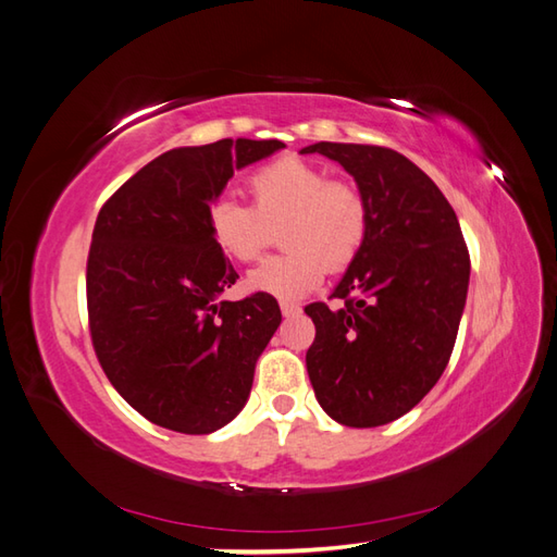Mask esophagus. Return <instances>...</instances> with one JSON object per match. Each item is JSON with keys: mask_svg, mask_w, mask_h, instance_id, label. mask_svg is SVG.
Listing matches in <instances>:
<instances>
[{"mask_svg": "<svg viewBox=\"0 0 557 557\" xmlns=\"http://www.w3.org/2000/svg\"><path fill=\"white\" fill-rule=\"evenodd\" d=\"M278 307H281L283 317H295V314H300V311H302V307L295 305V302H281Z\"/></svg>", "mask_w": 557, "mask_h": 557, "instance_id": "obj_1", "label": "esophagus"}]
</instances>
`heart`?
<instances>
[{
	"instance_id": "b5f03b06",
	"label": "heart",
	"mask_w": 557,
	"mask_h": 557,
	"mask_svg": "<svg viewBox=\"0 0 557 557\" xmlns=\"http://www.w3.org/2000/svg\"><path fill=\"white\" fill-rule=\"evenodd\" d=\"M255 208L234 196H216L208 208V232L224 255L252 262L281 222L283 255L267 257L248 274V288L278 300H300L321 286L325 271L355 260L369 232V208L357 186L329 180L302 158H281L250 174Z\"/></svg>"
}]
</instances>
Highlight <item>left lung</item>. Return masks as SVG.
<instances>
[{
	"instance_id": "left-lung-1",
	"label": "left lung",
	"mask_w": 557,
	"mask_h": 557,
	"mask_svg": "<svg viewBox=\"0 0 557 557\" xmlns=\"http://www.w3.org/2000/svg\"><path fill=\"white\" fill-rule=\"evenodd\" d=\"M300 153L341 162L369 208L363 246L331 295L343 307H305L317 325L309 381L341 425H385L449 363L470 281L466 240L437 184L392 148L319 141Z\"/></svg>"
}]
</instances>
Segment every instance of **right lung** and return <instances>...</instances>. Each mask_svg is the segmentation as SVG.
Masks as SVG:
<instances>
[{
  "label": "right lung",
  "mask_w": 557,
  "mask_h": 557,
  "mask_svg": "<svg viewBox=\"0 0 557 557\" xmlns=\"http://www.w3.org/2000/svg\"><path fill=\"white\" fill-rule=\"evenodd\" d=\"M278 139L158 156L103 202L87 257L89 333L108 381L151 423L210 435L246 406L281 323L271 295L228 302L238 274L208 232L210 202Z\"/></svg>",
  "instance_id": "1"
}]
</instances>
